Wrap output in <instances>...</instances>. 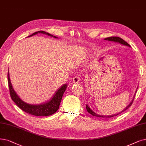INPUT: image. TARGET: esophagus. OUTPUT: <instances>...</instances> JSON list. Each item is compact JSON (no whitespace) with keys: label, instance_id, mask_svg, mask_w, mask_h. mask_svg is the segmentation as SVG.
Returning a JSON list of instances; mask_svg holds the SVG:
<instances>
[{"label":"esophagus","instance_id":"esophagus-1","mask_svg":"<svg viewBox=\"0 0 146 146\" xmlns=\"http://www.w3.org/2000/svg\"><path fill=\"white\" fill-rule=\"evenodd\" d=\"M73 83L74 84H76V83H78L79 81H80V77L79 76H78V75H77V76L74 77V78H73Z\"/></svg>","mask_w":146,"mask_h":146}]
</instances>
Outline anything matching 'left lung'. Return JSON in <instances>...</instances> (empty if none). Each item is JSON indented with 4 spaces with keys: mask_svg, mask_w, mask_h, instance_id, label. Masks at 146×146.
Listing matches in <instances>:
<instances>
[{
    "mask_svg": "<svg viewBox=\"0 0 146 146\" xmlns=\"http://www.w3.org/2000/svg\"><path fill=\"white\" fill-rule=\"evenodd\" d=\"M104 40H108V41H111V42H117V43H119L120 44H121L123 45H125V46H128V47H131V46L129 44H127L125 40H124L123 39H121L119 37H116V36H112V37H109V38H105ZM138 89V87H137ZM137 92V90L135 91V95H134L133 96V98L132 99V100L131 101V102H130V104L128 105V106L123 110H122L121 112H119L117 114H115L114 115H101V114H97L96 113L94 112L89 107L88 105H86V110L87 111V112H88L89 113H90V114H92V115L93 116H95V117H102V118H110V117H114V116H115V115H117L119 114H120V113H123V111H126L128 108H129L133 102V101L134 100V98H135V93Z\"/></svg>",
    "mask_w": 146,
    "mask_h": 146,
    "instance_id": "left-lung-1",
    "label": "left lung"
}]
</instances>
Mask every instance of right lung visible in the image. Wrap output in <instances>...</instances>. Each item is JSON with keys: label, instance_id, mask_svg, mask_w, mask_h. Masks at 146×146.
Masks as SVG:
<instances>
[{"label": "right lung", "instance_id": "1", "mask_svg": "<svg viewBox=\"0 0 146 146\" xmlns=\"http://www.w3.org/2000/svg\"><path fill=\"white\" fill-rule=\"evenodd\" d=\"M38 33L45 34L46 35L53 37L54 38H58L56 36H54L48 33H46L42 31L35 32L32 35H31L29 36L28 37L32 36ZM8 80L10 92V96L11 97V99H12V100L16 104L17 106H18L20 109H21L23 111H24L25 112L36 116H48L55 113L57 111V110L59 108V106L63 95L64 92H65L68 86L66 84L62 86V87H60V88L57 90V92L55 93V94H54L53 96L51 98V100L49 101L42 104L33 105L28 104L25 102V101H23L18 96V95L17 94V93L13 89L12 84L11 83L9 71L8 72Z\"/></svg>", "mask_w": 146, "mask_h": 146}]
</instances>
